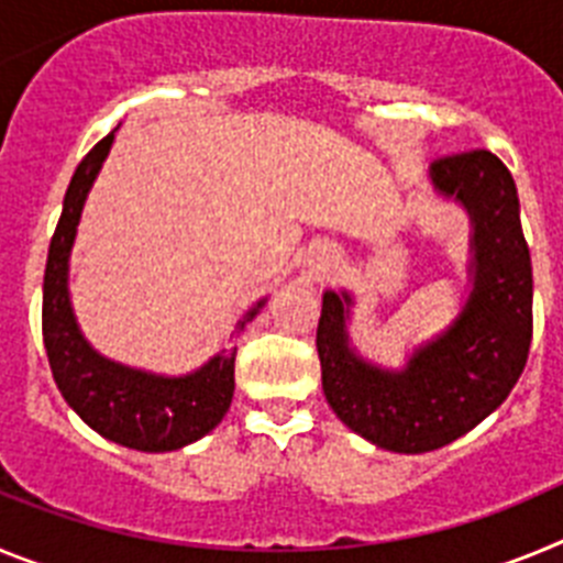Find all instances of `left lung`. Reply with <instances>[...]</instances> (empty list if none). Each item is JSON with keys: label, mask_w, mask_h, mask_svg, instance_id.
Masks as SVG:
<instances>
[{"label": "left lung", "mask_w": 563, "mask_h": 563, "mask_svg": "<svg viewBox=\"0 0 563 563\" xmlns=\"http://www.w3.org/2000/svg\"><path fill=\"white\" fill-rule=\"evenodd\" d=\"M431 183L474 225V290L454 324L417 346L400 372L355 355L350 292H324L316 332L321 386L338 420L397 454L442 449L479 426L507 400L533 341V267L507 166L474 148L431 163Z\"/></svg>", "instance_id": "8db88e82"}]
</instances>
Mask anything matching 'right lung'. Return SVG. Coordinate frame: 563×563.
Returning <instances> with one entry per match:
<instances>
[{
    "instance_id": "right-lung-1",
    "label": "right lung",
    "mask_w": 563,
    "mask_h": 563,
    "mask_svg": "<svg viewBox=\"0 0 563 563\" xmlns=\"http://www.w3.org/2000/svg\"><path fill=\"white\" fill-rule=\"evenodd\" d=\"M112 141L114 132H109L103 141L89 148L64 194L62 220L49 239L47 267H44V350L58 391L89 429L126 449L161 454L197 442L220 426L225 411L231 409L236 346L217 352L191 375L166 377L109 361L98 355L81 335L67 290L69 251L76 242L84 200L107 161ZM262 305L265 301H258L239 318L231 338L245 332L247 321L256 318Z\"/></svg>"
}]
</instances>
